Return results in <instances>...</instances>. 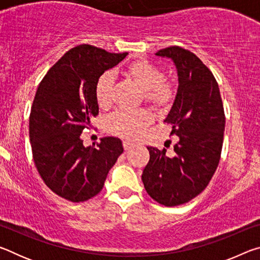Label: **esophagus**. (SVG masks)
<instances>
[{"mask_svg":"<svg viewBox=\"0 0 260 260\" xmlns=\"http://www.w3.org/2000/svg\"><path fill=\"white\" fill-rule=\"evenodd\" d=\"M122 147H124V149L127 151V150H129V149L134 147V143H132L131 141H128V140H124V141H122Z\"/></svg>","mask_w":260,"mask_h":260,"instance_id":"1","label":"esophagus"}]
</instances>
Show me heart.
<instances>
[{"instance_id": "heart-1", "label": "heart", "mask_w": 260, "mask_h": 260, "mask_svg": "<svg viewBox=\"0 0 260 260\" xmlns=\"http://www.w3.org/2000/svg\"><path fill=\"white\" fill-rule=\"evenodd\" d=\"M124 76L142 89L143 99L153 109L162 110L170 107L175 96L172 82L164 80V72L146 59L132 61L127 65ZM113 77L110 72L101 74L95 85V95L99 105L108 109L112 102ZM151 120L146 110L117 111L107 121V128L114 135L134 140L142 133L144 127Z\"/></svg>"}]
</instances>
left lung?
Masks as SVG:
<instances>
[{
  "instance_id": "1",
  "label": "left lung",
  "mask_w": 260,
  "mask_h": 260,
  "mask_svg": "<svg viewBox=\"0 0 260 260\" xmlns=\"http://www.w3.org/2000/svg\"><path fill=\"white\" fill-rule=\"evenodd\" d=\"M156 56L171 58L177 68V96L164 121L178 142L174 156L147 147L150 159L142 181L152 200L177 206L196 197L212 179L221 155L225 112L217 80L195 54L173 46Z\"/></svg>"
}]
</instances>
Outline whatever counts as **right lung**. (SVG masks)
I'll list each match as a JSON object with an SVG mask.
<instances>
[{"mask_svg": "<svg viewBox=\"0 0 260 260\" xmlns=\"http://www.w3.org/2000/svg\"><path fill=\"white\" fill-rule=\"evenodd\" d=\"M128 52L113 54L90 45L69 50L38 87L29 114L33 159L43 181L57 195L79 203L98 195L124 148L107 136L98 147L80 139L99 114L95 85Z\"/></svg>", "mask_w": 260, "mask_h": 260, "instance_id": "add662e5", "label": "right lung"}]
</instances>
